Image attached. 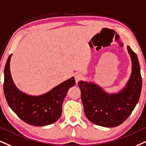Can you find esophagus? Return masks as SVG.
I'll return each instance as SVG.
<instances>
[{
	"mask_svg": "<svg viewBox=\"0 0 146 146\" xmlns=\"http://www.w3.org/2000/svg\"><path fill=\"white\" fill-rule=\"evenodd\" d=\"M74 78H75V80H76V82H77L80 81V80H82V78H83V76L81 74H79V73H77L75 74L74 76Z\"/></svg>",
	"mask_w": 146,
	"mask_h": 146,
	"instance_id": "34e87169",
	"label": "esophagus"
}]
</instances>
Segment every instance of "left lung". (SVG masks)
I'll return each mask as SVG.
<instances>
[{"label": "left lung", "instance_id": "left-lung-1", "mask_svg": "<svg viewBox=\"0 0 146 146\" xmlns=\"http://www.w3.org/2000/svg\"><path fill=\"white\" fill-rule=\"evenodd\" d=\"M132 62V73L126 87L119 93L108 94L93 82H78L84 113L90 121L99 126L115 127L130 116L141 94L142 78L136 53L127 46Z\"/></svg>", "mask_w": 146, "mask_h": 146}]
</instances>
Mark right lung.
Returning a JSON list of instances; mask_svg holds the SVG:
<instances>
[{"label":"right lung","instance_id":"add662e5","mask_svg":"<svg viewBox=\"0 0 146 146\" xmlns=\"http://www.w3.org/2000/svg\"><path fill=\"white\" fill-rule=\"evenodd\" d=\"M9 56L5 64L4 93L12 110L25 123L34 126H45L54 123L62 113V104L68 89L75 84L74 77L62 82L48 93L39 96L25 94L15 87L10 72Z\"/></svg>","mask_w":146,"mask_h":146}]
</instances>
